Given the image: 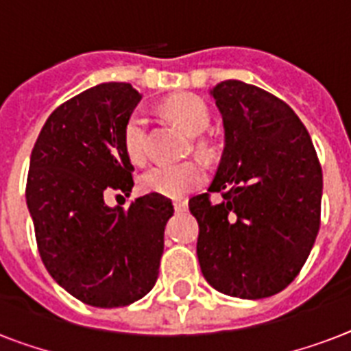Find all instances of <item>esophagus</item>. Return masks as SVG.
<instances>
[{
	"mask_svg": "<svg viewBox=\"0 0 351 351\" xmlns=\"http://www.w3.org/2000/svg\"><path fill=\"white\" fill-rule=\"evenodd\" d=\"M173 206H175L176 211H186L187 200L186 198H175V200H173Z\"/></svg>",
	"mask_w": 351,
	"mask_h": 351,
	"instance_id": "1",
	"label": "esophagus"
}]
</instances>
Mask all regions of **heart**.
I'll return each mask as SVG.
<instances>
[{"mask_svg": "<svg viewBox=\"0 0 351 351\" xmlns=\"http://www.w3.org/2000/svg\"><path fill=\"white\" fill-rule=\"evenodd\" d=\"M165 114L178 123L186 132L197 136L209 125V111L200 98L193 95H176L164 104ZM123 149L132 164L142 165L147 160V118L142 111H134L123 127ZM204 149V142H198ZM206 180V169L195 160L182 164L154 165L140 178V187L145 193L164 197H182L197 189Z\"/></svg>", "mask_w": 351, "mask_h": 351, "instance_id": "obj_1", "label": "heart"}]
</instances>
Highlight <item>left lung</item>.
I'll return each mask as SVG.
<instances>
[{
    "mask_svg": "<svg viewBox=\"0 0 351 351\" xmlns=\"http://www.w3.org/2000/svg\"><path fill=\"white\" fill-rule=\"evenodd\" d=\"M226 147L208 193L189 198L197 255L220 293L264 299L293 282L321 228L322 169L293 109L271 93L226 80L211 90ZM219 192L223 200L210 202Z\"/></svg>",
    "mask_w": 351,
    "mask_h": 351,
    "instance_id": "left-lung-1",
    "label": "left lung"
}]
</instances>
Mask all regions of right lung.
<instances>
[{"mask_svg": "<svg viewBox=\"0 0 351 351\" xmlns=\"http://www.w3.org/2000/svg\"><path fill=\"white\" fill-rule=\"evenodd\" d=\"M140 100L131 84L84 90L47 118L30 154L25 197L41 261L62 288L98 308L131 304L153 289L175 211L156 193L127 209L104 200L134 186L123 127Z\"/></svg>", "mask_w": 351, "mask_h": 351, "instance_id": "obj_1", "label": "right lung"}]
</instances>
